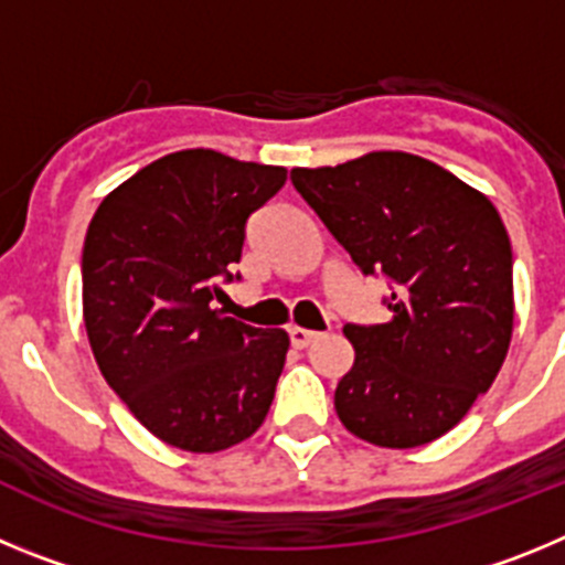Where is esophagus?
<instances>
[{
  "mask_svg": "<svg viewBox=\"0 0 565 565\" xmlns=\"http://www.w3.org/2000/svg\"><path fill=\"white\" fill-rule=\"evenodd\" d=\"M288 337H291L294 348H308V344L317 339V331H306V328H288Z\"/></svg>",
  "mask_w": 565,
  "mask_h": 565,
  "instance_id": "34e87169",
  "label": "esophagus"
}]
</instances>
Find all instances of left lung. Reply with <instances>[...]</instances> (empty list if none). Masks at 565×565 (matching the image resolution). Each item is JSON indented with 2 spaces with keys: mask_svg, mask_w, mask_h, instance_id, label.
Listing matches in <instances>:
<instances>
[{
  "mask_svg": "<svg viewBox=\"0 0 565 565\" xmlns=\"http://www.w3.org/2000/svg\"><path fill=\"white\" fill-rule=\"evenodd\" d=\"M362 274L391 279L382 326H344L356 359L339 422L391 450L436 441L495 382L512 339V246L487 194L411 152L291 169Z\"/></svg>",
  "mask_w": 565,
  "mask_h": 565,
  "instance_id": "1",
  "label": "left lung"
}]
</instances>
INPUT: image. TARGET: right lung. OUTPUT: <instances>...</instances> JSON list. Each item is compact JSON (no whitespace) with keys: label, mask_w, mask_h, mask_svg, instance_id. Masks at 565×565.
<instances>
[{"label":"right lung","mask_w":565,"mask_h":565,"mask_svg":"<svg viewBox=\"0 0 565 565\" xmlns=\"http://www.w3.org/2000/svg\"><path fill=\"white\" fill-rule=\"evenodd\" d=\"M286 169L214 149L163 154L113 189L84 237V328L98 371L169 447L221 452L266 422L288 333L212 308L248 214Z\"/></svg>","instance_id":"obj_1"}]
</instances>
